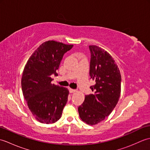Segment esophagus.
<instances>
[{"mask_svg": "<svg viewBox=\"0 0 150 150\" xmlns=\"http://www.w3.org/2000/svg\"><path fill=\"white\" fill-rule=\"evenodd\" d=\"M69 93H75V92L76 91L75 90H73V89H71V88H69Z\"/></svg>", "mask_w": 150, "mask_h": 150, "instance_id": "34e87169", "label": "esophagus"}]
</instances>
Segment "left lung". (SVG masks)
Here are the masks:
<instances>
[{
    "label": "left lung",
    "instance_id": "8db88e82",
    "mask_svg": "<svg viewBox=\"0 0 150 150\" xmlns=\"http://www.w3.org/2000/svg\"><path fill=\"white\" fill-rule=\"evenodd\" d=\"M89 47L90 75L95 84L90 87L92 93L86 95L78 111L81 120L92 126L104 120L116 106L120 95L121 75L109 53L95 45Z\"/></svg>",
    "mask_w": 150,
    "mask_h": 150
}]
</instances>
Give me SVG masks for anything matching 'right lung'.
<instances>
[{
    "label": "right lung",
    "instance_id": "obj_1",
    "mask_svg": "<svg viewBox=\"0 0 150 150\" xmlns=\"http://www.w3.org/2000/svg\"><path fill=\"white\" fill-rule=\"evenodd\" d=\"M73 45L55 40L42 43L28 59L22 73L21 86L28 108L41 123L52 124L61 117L69 91L52 84L63 55Z\"/></svg>",
    "mask_w": 150,
    "mask_h": 150
}]
</instances>
